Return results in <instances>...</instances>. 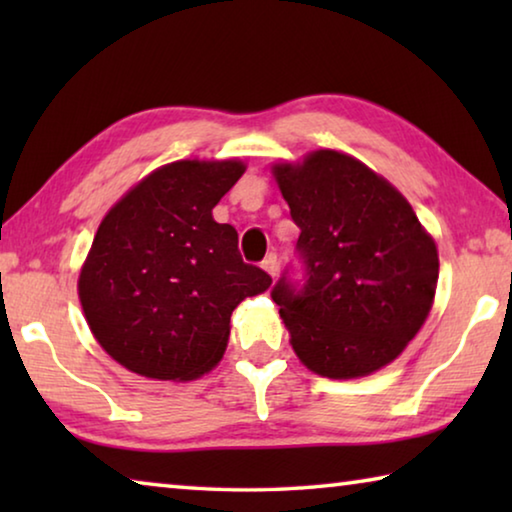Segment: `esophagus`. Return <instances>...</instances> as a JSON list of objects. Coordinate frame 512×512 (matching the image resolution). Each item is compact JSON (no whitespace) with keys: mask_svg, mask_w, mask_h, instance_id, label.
<instances>
[{"mask_svg":"<svg viewBox=\"0 0 512 512\" xmlns=\"http://www.w3.org/2000/svg\"><path fill=\"white\" fill-rule=\"evenodd\" d=\"M262 268H264V271H266L268 275L275 277V275H277V271H280V259H277V255H275V253L266 255V257H264V262H262Z\"/></svg>","mask_w":512,"mask_h":512,"instance_id":"34e87169","label":"esophagus"}]
</instances>
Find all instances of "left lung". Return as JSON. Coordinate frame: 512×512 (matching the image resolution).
<instances>
[{
    "mask_svg": "<svg viewBox=\"0 0 512 512\" xmlns=\"http://www.w3.org/2000/svg\"><path fill=\"white\" fill-rule=\"evenodd\" d=\"M273 176L300 228L305 282L284 271L271 291L298 359L329 379L384 368L429 316L436 244L409 201L350 155L314 151Z\"/></svg>",
    "mask_w": 512,
    "mask_h": 512,
    "instance_id": "1",
    "label": "left lung"
}]
</instances>
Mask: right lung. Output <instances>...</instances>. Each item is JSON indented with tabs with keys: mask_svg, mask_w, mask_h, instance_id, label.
<instances>
[{
	"mask_svg": "<svg viewBox=\"0 0 512 512\" xmlns=\"http://www.w3.org/2000/svg\"><path fill=\"white\" fill-rule=\"evenodd\" d=\"M244 171L237 160L164 164L101 221L79 298L94 339L124 368L201 377L223 357L235 307L271 287L241 259L237 230L212 219Z\"/></svg>",
	"mask_w": 512,
	"mask_h": 512,
	"instance_id": "obj_1",
	"label": "right lung"
}]
</instances>
